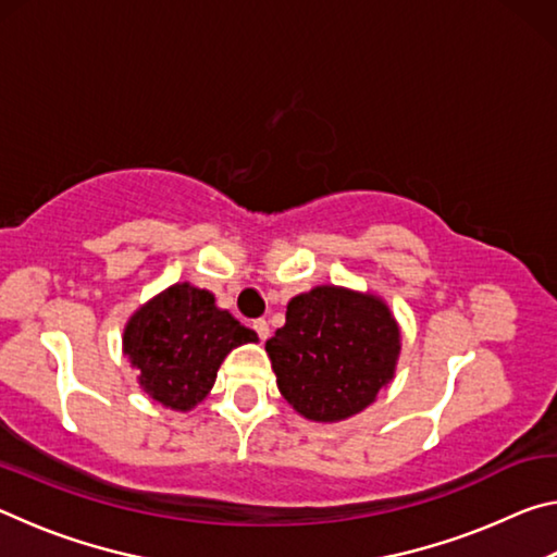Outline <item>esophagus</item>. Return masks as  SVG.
Segmentation results:
<instances>
[{"label":"esophagus","instance_id":"1","mask_svg":"<svg viewBox=\"0 0 557 557\" xmlns=\"http://www.w3.org/2000/svg\"><path fill=\"white\" fill-rule=\"evenodd\" d=\"M252 329H256L262 342H265V338L270 336V324L265 322V319H256V322H252Z\"/></svg>","mask_w":557,"mask_h":557}]
</instances>
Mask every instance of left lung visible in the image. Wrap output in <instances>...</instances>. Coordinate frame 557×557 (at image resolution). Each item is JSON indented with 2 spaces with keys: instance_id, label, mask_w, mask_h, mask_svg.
<instances>
[{
  "instance_id": "8db88e82",
  "label": "left lung",
  "mask_w": 557,
  "mask_h": 557,
  "mask_svg": "<svg viewBox=\"0 0 557 557\" xmlns=\"http://www.w3.org/2000/svg\"><path fill=\"white\" fill-rule=\"evenodd\" d=\"M285 319L265 351L282 398L307 420L351 418L393 379L400 329L381 297L322 285L292 297Z\"/></svg>"
}]
</instances>
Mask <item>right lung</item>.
<instances>
[{
	"mask_svg": "<svg viewBox=\"0 0 557 557\" xmlns=\"http://www.w3.org/2000/svg\"><path fill=\"white\" fill-rule=\"evenodd\" d=\"M248 342L258 334L215 307L209 289L178 282L129 317L122 351L149 398L186 412L209 395L223 358Z\"/></svg>",
	"mask_w": 557,
	"mask_h": 557,
	"instance_id": "right-lung-1",
	"label": "right lung"
}]
</instances>
